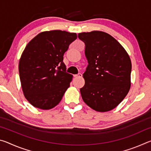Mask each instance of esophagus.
<instances>
[{"label": "esophagus", "instance_id": "1", "mask_svg": "<svg viewBox=\"0 0 151 151\" xmlns=\"http://www.w3.org/2000/svg\"><path fill=\"white\" fill-rule=\"evenodd\" d=\"M82 76H83V75H82L81 73H78V75H75V78H81Z\"/></svg>", "mask_w": 151, "mask_h": 151}]
</instances>
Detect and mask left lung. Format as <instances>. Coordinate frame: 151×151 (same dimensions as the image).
<instances>
[{
	"label": "left lung",
	"mask_w": 151,
	"mask_h": 151,
	"mask_svg": "<svg viewBox=\"0 0 151 151\" xmlns=\"http://www.w3.org/2000/svg\"><path fill=\"white\" fill-rule=\"evenodd\" d=\"M88 65L80 89L84 102L99 112L111 111L121 103L131 88L132 65L127 51L117 40L102 31L81 32Z\"/></svg>",
	"instance_id": "8db88e82"
}]
</instances>
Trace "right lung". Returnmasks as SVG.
Masks as SVG:
<instances>
[{
  "instance_id": "right-lung-1",
  "label": "right lung",
  "mask_w": 151,
  "mask_h": 151,
  "mask_svg": "<svg viewBox=\"0 0 151 151\" xmlns=\"http://www.w3.org/2000/svg\"><path fill=\"white\" fill-rule=\"evenodd\" d=\"M76 33L55 30L39 33L26 46L19 60L24 95L36 108L48 110L60 103L73 75L66 72L63 56Z\"/></svg>"
}]
</instances>
